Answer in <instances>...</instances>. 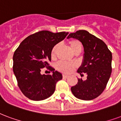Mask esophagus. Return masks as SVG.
Returning a JSON list of instances; mask_svg holds the SVG:
<instances>
[{
    "label": "esophagus",
    "instance_id": "1",
    "mask_svg": "<svg viewBox=\"0 0 121 121\" xmlns=\"http://www.w3.org/2000/svg\"><path fill=\"white\" fill-rule=\"evenodd\" d=\"M68 77H69V76L67 74H63V78H67Z\"/></svg>",
    "mask_w": 121,
    "mask_h": 121
}]
</instances>
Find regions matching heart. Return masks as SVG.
I'll use <instances>...</instances> for the list:
<instances>
[{
    "instance_id": "1",
    "label": "heart",
    "mask_w": 121,
    "mask_h": 121,
    "mask_svg": "<svg viewBox=\"0 0 121 121\" xmlns=\"http://www.w3.org/2000/svg\"><path fill=\"white\" fill-rule=\"evenodd\" d=\"M69 46L72 51L75 53L77 51H81L82 49V43L80 41L78 40H70L69 42ZM58 45L56 44L52 48L51 51V56L52 58H55L56 56V52L58 50ZM76 67V64L74 63H67V62H64V61H60L57 63L56 68L60 72H64V73H70Z\"/></svg>"
}]
</instances>
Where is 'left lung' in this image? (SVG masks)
<instances>
[{
  "mask_svg": "<svg viewBox=\"0 0 121 121\" xmlns=\"http://www.w3.org/2000/svg\"><path fill=\"white\" fill-rule=\"evenodd\" d=\"M68 38L79 40L84 47V61L78 72L87 74L85 81L78 79L71 87L74 95L81 100L89 101L97 97L105 89L112 73V52L103 40L85 30L70 33Z\"/></svg>",
  "mask_w": 121,
  "mask_h": 121,
  "instance_id": "left-lung-1",
  "label": "left lung"
}]
</instances>
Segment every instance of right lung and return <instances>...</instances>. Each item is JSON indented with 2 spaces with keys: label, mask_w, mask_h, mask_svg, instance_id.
Here are the masks:
<instances>
[{
  "label": "right lung",
  "mask_w": 121,
  "mask_h": 121,
  "mask_svg": "<svg viewBox=\"0 0 121 121\" xmlns=\"http://www.w3.org/2000/svg\"><path fill=\"white\" fill-rule=\"evenodd\" d=\"M69 33L41 31L25 38L13 54V70L23 94L33 101H42L53 94L60 72L50 66L52 48ZM43 68L53 71L52 75H42Z\"/></svg>",
  "instance_id": "add662e5"
}]
</instances>
